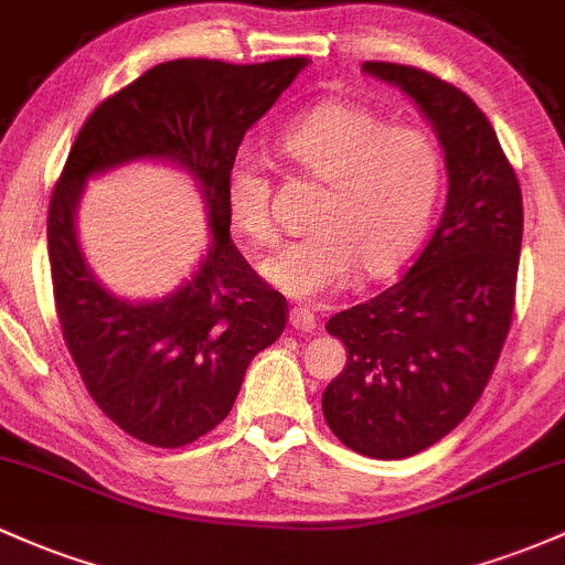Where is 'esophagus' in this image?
Segmentation results:
<instances>
[{
    "mask_svg": "<svg viewBox=\"0 0 565 565\" xmlns=\"http://www.w3.org/2000/svg\"><path fill=\"white\" fill-rule=\"evenodd\" d=\"M289 321H292V330H297L300 334L313 332L316 327H319V319H316L311 306H295L292 311H289Z\"/></svg>",
    "mask_w": 565,
    "mask_h": 565,
    "instance_id": "34e87169",
    "label": "esophagus"
}]
</instances>
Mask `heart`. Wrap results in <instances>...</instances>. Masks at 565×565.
Instances as JSON below:
<instances>
[{"label":"heart","mask_w":565,"mask_h":565,"mask_svg":"<svg viewBox=\"0 0 565 565\" xmlns=\"http://www.w3.org/2000/svg\"><path fill=\"white\" fill-rule=\"evenodd\" d=\"M297 169L324 182L311 231L263 263V276L295 297L343 287L356 270L386 276L420 244L445 188V152L418 126H388L353 102H324L300 115L278 139ZM273 184L265 166L238 152L225 173L233 227L254 246L276 238Z\"/></svg>","instance_id":"1"}]
</instances>
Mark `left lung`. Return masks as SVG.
I'll list each match as a JSON object with an SVG mask.
<instances>
[{
    "label": "left lung",
    "instance_id": "8db88e82",
    "mask_svg": "<svg viewBox=\"0 0 565 565\" xmlns=\"http://www.w3.org/2000/svg\"><path fill=\"white\" fill-rule=\"evenodd\" d=\"M399 85L437 128L448 203L399 281L334 313L349 349L321 396L327 426L370 458L431 448L477 405L512 324L523 244V192L493 126L461 88L418 66L364 61Z\"/></svg>",
    "mask_w": 565,
    "mask_h": 565
}]
</instances>
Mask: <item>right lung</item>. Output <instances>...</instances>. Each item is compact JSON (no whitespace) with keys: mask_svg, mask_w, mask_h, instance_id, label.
<instances>
[{"mask_svg":"<svg viewBox=\"0 0 565 565\" xmlns=\"http://www.w3.org/2000/svg\"><path fill=\"white\" fill-rule=\"evenodd\" d=\"M306 64L177 58L152 66L90 111L55 179L47 257L64 343L98 411L139 443L182 448L220 426L252 359L287 327V297L231 241L225 173L244 134ZM139 157L177 159L196 173L213 246L177 296L136 307L111 298L84 268L73 206L85 175Z\"/></svg>","mask_w":565,"mask_h":565,"instance_id":"right-lung-1","label":"right lung"}]
</instances>
